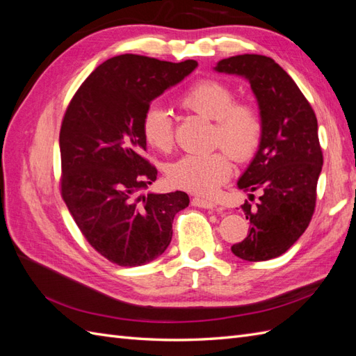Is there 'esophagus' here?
Masks as SVG:
<instances>
[{
	"instance_id": "1",
	"label": "esophagus",
	"mask_w": 356,
	"mask_h": 356,
	"mask_svg": "<svg viewBox=\"0 0 356 356\" xmlns=\"http://www.w3.org/2000/svg\"><path fill=\"white\" fill-rule=\"evenodd\" d=\"M193 207H197V208H203V209H221L220 207H217V203H213L212 200L208 199H202V197H195L191 200Z\"/></svg>"
}]
</instances>
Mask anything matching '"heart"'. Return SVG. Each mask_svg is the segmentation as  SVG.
<instances>
[{
	"label": "heart",
	"mask_w": 356,
	"mask_h": 356,
	"mask_svg": "<svg viewBox=\"0 0 356 356\" xmlns=\"http://www.w3.org/2000/svg\"><path fill=\"white\" fill-rule=\"evenodd\" d=\"M178 105L213 122L211 145L224 148L236 161L251 160L261 144L264 122L260 110L251 102L236 101L227 84L213 79L199 80L179 96ZM141 131L147 144L160 153H169L174 147V124L161 106L153 105L145 111ZM227 154L218 149L182 156L168 166V179L175 187L211 195L232 175V159Z\"/></svg>",
	"instance_id": "heart-1"
}]
</instances>
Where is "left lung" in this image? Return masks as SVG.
<instances>
[{
  "instance_id": "left-lung-1",
  "label": "left lung",
  "mask_w": 356,
  "mask_h": 356,
  "mask_svg": "<svg viewBox=\"0 0 356 356\" xmlns=\"http://www.w3.org/2000/svg\"><path fill=\"white\" fill-rule=\"evenodd\" d=\"M215 71L236 74L251 84L264 132L252 161L238 181L243 191H261L258 203L242 209L251 229L232 246L246 261H266L286 252L305 233L316 207V186L324 163L318 120L309 101L282 67L267 56L222 59Z\"/></svg>"
}]
</instances>
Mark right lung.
<instances>
[{"mask_svg": "<svg viewBox=\"0 0 356 356\" xmlns=\"http://www.w3.org/2000/svg\"><path fill=\"white\" fill-rule=\"evenodd\" d=\"M197 67L139 55L114 56L96 68L63 115L60 195L75 224L106 260L143 266L166 251L184 191L143 195L157 169L143 157L141 122L152 102Z\"/></svg>", "mask_w": 356, "mask_h": 356, "instance_id": "right-lung-1", "label": "right lung"}]
</instances>
